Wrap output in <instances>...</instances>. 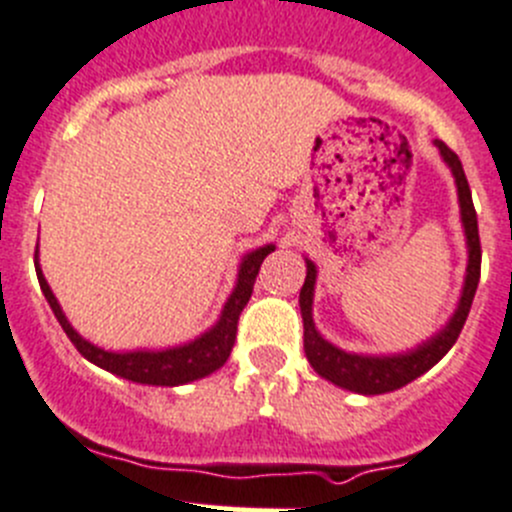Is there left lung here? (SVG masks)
<instances>
[{
    "instance_id": "8db88e82",
    "label": "left lung",
    "mask_w": 512,
    "mask_h": 512,
    "mask_svg": "<svg viewBox=\"0 0 512 512\" xmlns=\"http://www.w3.org/2000/svg\"><path fill=\"white\" fill-rule=\"evenodd\" d=\"M439 148V156L447 166H450L452 176H455L457 199H460V219L462 229H465V245H467V270L465 283H462L460 300H457L455 313L450 315V321L444 323L434 336L422 341L419 346L409 348L401 353H381V356H371V353H351L343 348L333 346L331 341L321 336V331L315 328L313 321V295H315V278H318V267L313 260L305 257V283L300 288V315H303V348L305 358L310 361L313 371L323 376L331 384L341 386V389L356 391V394L374 396L386 394V391H396L401 386H407L409 381L419 379L427 374L442 356L455 346L457 336H460L462 326L470 313L472 298H475L477 283H480V234H477V214L472 207V194L467 176L462 171L460 159L452 148L444 146L442 141H434Z\"/></svg>"
}]
</instances>
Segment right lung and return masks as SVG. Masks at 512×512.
Listing matches in <instances>:
<instances>
[{
	"instance_id": "1",
	"label": "right lung",
	"mask_w": 512,
	"mask_h": 512,
	"mask_svg": "<svg viewBox=\"0 0 512 512\" xmlns=\"http://www.w3.org/2000/svg\"><path fill=\"white\" fill-rule=\"evenodd\" d=\"M275 250V245H262L257 250L247 252L242 257L240 267H237V283H234L232 293H229L227 303H224L222 313H219L217 323L212 328L197 336L194 341L179 343V346L169 348H136V351H105V348L95 346L88 338L80 336L70 321L62 313L60 303H57L55 293L47 285L42 267L37 262L40 252H35V267H37V280L45 300L50 303L52 313L60 321L62 331L68 333L73 346L88 358L90 364L100 366V369L111 371V374L121 376V379L133 381V384H148V386H181L189 381L204 379V376L214 374L222 369L224 361L229 358L237 338V321H240L242 308L250 300L252 288H255L257 272H260L262 260Z\"/></svg>"
}]
</instances>
